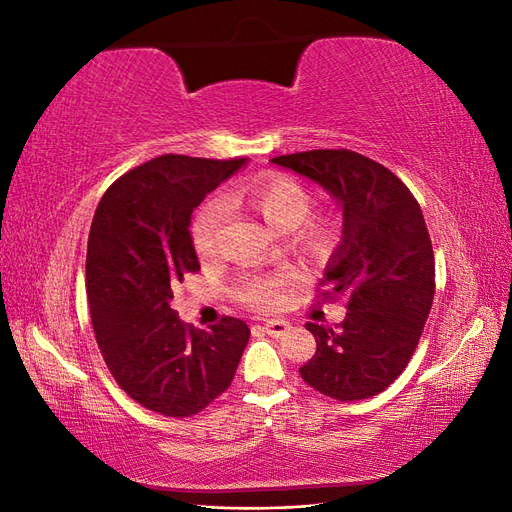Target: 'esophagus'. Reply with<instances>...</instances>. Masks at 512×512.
Here are the masks:
<instances>
[{"label":"esophagus","mask_w":512,"mask_h":512,"mask_svg":"<svg viewBox=\"0 0 512 512\" xmlns=\"http://www.w3.org/2000/svg\"><path fill=\"white\" fill-rule=\"evenodd\" d=\"M262 329H265V333L271 335V337H282L290 331V322H286V320H267L265 324H262Z\"/></svg>","instance_id":"esophagus-1"}]
</instances>
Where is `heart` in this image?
I'll list each match as a JSON object with an SVG mask.
<instances>
[{
  "instance_id": "b5f03b06",
  "label": "heart",
  "mask_w": 512,
  "mask_h": 512,
  "mask_svg": "<svg viewBox=\"0 0 512 512\" xmlns=\"http://www.w3.org/2000/svg\"><path fill=\"white\" fill-rule=\"evenodd\" d=\"M239 198L254 207L262 218L273 228H294V241L301 252L309 256H327L346 237L344 222L335 215L312 213L316 198L297 177L284 173H271L239 192ZM224 203L218 198L207 200L194 215L190 226V237L196 256L207 262L220 252L218 235L224 222ZM290 273L275 275H245L232 290L235 299L256 309V312H269L284 301V290L292 284Z\"/></svg>"
}]
</instances>
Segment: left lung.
<instances>
[{
    "instance_id": "8db88e82",
    "label": "left lung",
    "mask_w": 512,
    "mask_h": 512,
    "mask_svg": "<svg viewBox=\"0 0 512 512\" xmlns=\"http://www.w3.org/2000/svg\"><path fill=\"white\" fill-rule=\"evenodd\" d=\"M331 192L346 237L318 297L346 299L337 327L307 322L316 354L299 371L337 401L382 393L404 371L423 335L436 292V260L421 205L389 168L350 149H314L271 160Z\"/></svg>"
}]
</instances>
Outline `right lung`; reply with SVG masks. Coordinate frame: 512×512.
Listing matches in <instances>:
<instances>
[{
  "label": "right lung",
  "instance_id": "right-lung-1",
  "mask_svg": "<svg viewBox=\"0 0 512 512\" xmlns=\"http://www.w3.org/2000/svg\"><path fill=\"white\" fill-rule=\"evenodd\" d=\"M243 164L160 156L121 175L91 222L85 284L102 359L126 395L162 416L188 418L213 404L250 342L239 318L203 331L173 307L183 277L200 271L192 211Z\"/></svg>",
  "mask_w": 512,
  "mask_h": 512
}]
</instances>
